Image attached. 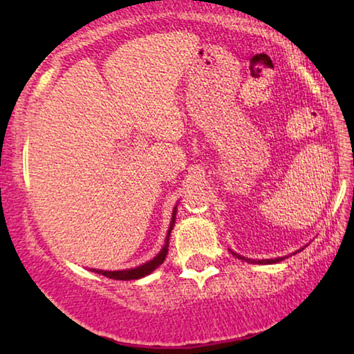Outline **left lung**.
Wrapping results in <instances>:
<instances>
[{"mask_svg": "<svg viewBox=\"0 0 354 354\" xmlns=\"http://www.w3.org/2000/svg\"><path fill=\"white\" fill-rule=\"evenodd\" d=\"M232 254H234L235 258L246 261V263H256V264H274V263H279V261L283 259V258H277V259H259V261H254V259H246V258H243V256L234 253V251H232Z\"/></svg>", "mask_w": 354, "mask_h": 354, "instance_id": "8db88e82", "label": "left lung"}]
</instances>
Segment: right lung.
<instances>
[{"mask_svg": "<svg viewBox=\"0 0 354 354\" xmlns=\"http://www.w3.org/2000/svg\"><path fill=\"white\" fill-rule=\"evenodd\" d=\"M176 212L177 211L174 209L171 227H169V232H167V236H166V245L162 246V250L159 251L156 258H153L151 261H148V263L138 266V268H135V269H127V270H95V272L104 275V277L115 279V280H137V279L145 277V275L151 274L153 270L158 269L159 266L164 263V259H166V254H167V250H169V236H171V230H172L174 224H176Z\"/></svg>", "mask_w": 354, "mask_h": 354, "instance_id": "1", "label": "right lung"}]
</instances>
